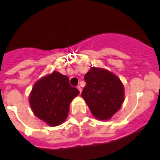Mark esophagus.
Returning <instances> with one entry per match:
<instances>
[{
    "instance_id": "esophagus-1",
    "label": "esophagus",
    "mask_w": 160,
    "mask_h": 160,
    "mask_svg": "<svg viewBox=\"0 0 160 160\" xmlns=\"http://www.w3.org/2000/svg\"><path fill=\"white\" fill-rule=\"evenodd\" d=\"M77 89H78V90H79V92H80V93H81L82 88H81V87H80V85H79V86H77Z\"/></svg>"
}]
</instances>
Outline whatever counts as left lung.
<instances>
[{
	"label": "left lung",
	"instance_id": "obj_1",
	"mask_svg": "<svg viewBox=\"0 0 160 160\" xmlns=\"http://www.w3.org/2000/svg\"><path fill=\"white\" fill-rule=\"evenodd\" d=\"M86 86L81 96L98 120L108 121L120 110L125 89L120 79L102 68L91 67L84 76Z\"/></svg>",
	"mask_w": 160,
	"mask_h": 160
}]
</instances>
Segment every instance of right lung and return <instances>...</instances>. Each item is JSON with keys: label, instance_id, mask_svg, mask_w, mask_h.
Returning a JSON list of instances; mask_svg holds the SVG:
<instances>
[{"label": "right lung", "instance_id": "1", "mask_svg": "<svg viewBox=\"0 0 160 160\" xmlns=\"http://www.w3.org/2000/svg\"><path fill=\"white\" fill-rule=\"evenodd\" d=\"M80 92L69 84L68 77L59 72L37 80L29 96L33 113L49 126H58L66 120L69 105Z\"/></svg>", "mask_w": 160, "mask_h": 160}]
</instances>
